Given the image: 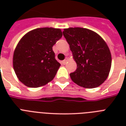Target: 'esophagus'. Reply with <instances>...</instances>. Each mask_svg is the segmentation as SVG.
Instances as JSON below:
<instances>
[{"label": "esophagus", "instance_id": "obj_1", "mask_svg": "<svg viewBox=\"0 0 126 126\" xmlns=\"http://www.w3.org/2000/svg\"><path fill=\"white\" fill-rule=\"evenodd\" d=\"M67 62H68V58H66V59H65L64 61H62V63H63V65H65V64H66Z\"/></svg>", "mask_w": 126, "mask_h": 126}]
</instances>
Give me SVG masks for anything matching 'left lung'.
I'll use <instances>...</instances> for the list:
<instances>
[{
	"label": "left lung",
	"mask_w": 126,
	"mask_h": 126,
	"mask_svg": "<svg viewBox=\"0 0 126 126\" xmlns=\"http://www.w3.org/2000/svg\"><path fill=\"white\" fill-rule=\"evenodd\" d=\"M63 33L77 65V70L70 74L72 80L85 88L99 86L111 67V53L105 41L86 28L65 29Z\"/></svg>",
	"instance_id": "8db88e82"
}]
</instances>
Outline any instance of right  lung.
Listing matches in <instances>:
<instances>
[{
    "label": "right lung",
    "mask_w": 126,
    "mask_h": 126,
    "mask_svg": "<svg viewBox=\"0 0 126 126\" xmlns=\"http://www.w3.org/2000/svg\"><path fill=\"white\" fill-rule=\"evenodd\" d=\"M62 36L59 29L44 27L31 31L21 38L13 56V67L20 82L29 88H38L53 80L61 65L52 47Z\"/></svg>",
    "instance_id": "1"
}]
</instances>
